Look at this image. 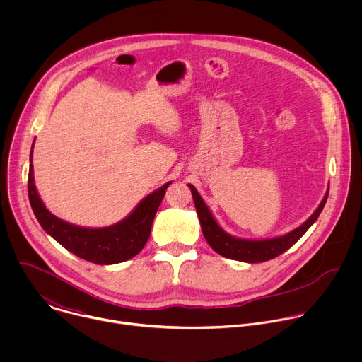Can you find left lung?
<instances>
[{
  "label": "left lung",
  "instance_id": "8db88e82",
  "mask_svg": "<svg viewBox=\"0 0 362 362\" xmlns=\"http://www.w3.org/2000/svg\"><path fill=\"white\" fill-rule=\"evenodd\" d=\"M189 189L193 196V202L196 206V212L199 216L203 236L206 240H208L211 247L216 253H219L225 257H229V259L247 262V264H259V262L274 259V257L279 256L281 253L288 250L292 245H295L303 236V233L309 228H311L315 223V221L318 219L320 214L322 212L324 206L327 203L328 192H329V187H328L317 211L296 229H293L282 236H276V238H271V239H242V238H236V236H232L228 232H225L219 226V223L215 221L212 212L209 211L204 200L197 193L196 187L193 185H189Z\"/></svg>",
  "mask_w": 362,
  "mask_h": 362
}]
</instances>
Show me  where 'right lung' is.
Returning <instances> with one entry per match:
<instances>
[{
	"label": "right lung",
	"instance_id": "1",
	"mask_svg": "<svg viewBox=\"0 0 362 362\" xmlns=\"http://www.w3.org/2000/svg\"><path fill=\"white\" fill-rule=\"evenodd\" d=\"M33 147L28 172L30 204L41 228L51 238L81 259L97 265H113L129 261L144 247L150 236L153 219L172 182L147 194L123 221L106 228H83L54 216L44 206L34 183Z\"/></svg>",
	"mask_w": 362,
	"mask_h": 362
}]
</instances>
